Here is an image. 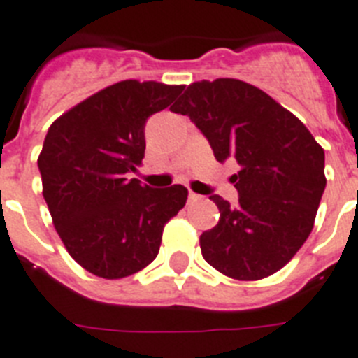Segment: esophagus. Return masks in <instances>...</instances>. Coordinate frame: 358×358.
<instances>
[{
	"label": "esophagus",
	"mask_w": 358,
	"mask_h": 358,
	"mask_svg": "<svg viewBox=\"0 0 358 358\" xmlns=\"http://www.w3.org/2000/svg\"><path fill=\"white\" fill-rule=\"evenodd\" d=\"M199 199H201V195H197L195 192H190V194H188V201H190V203H195V201H199Z\"/></svg>",
	"instance_id": "obj_1"
}]
</instances>
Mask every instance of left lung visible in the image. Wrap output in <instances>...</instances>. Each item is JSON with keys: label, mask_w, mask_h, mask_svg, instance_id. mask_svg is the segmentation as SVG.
Masks as SVG:
<instances>
[{"label": "left lung", "mask_w": 358, "mask_h": 358, "mask_svg": "<svg viewBox=\"0 0 358 358\" xmlns=\"http://www.w3.org/2000/svg\"><path fill=\"white\" fill-rule=\"evenodd\" d=\"M206 136L217 161L234 157L237 206L210 199L219 222L201 235L210 266L237 280L279 271L313 230L324 194V150L299 117L261 88L241 79L197 81L170 106Z\"/></svg>", "instance_id": "obj_1"}]
</instances>
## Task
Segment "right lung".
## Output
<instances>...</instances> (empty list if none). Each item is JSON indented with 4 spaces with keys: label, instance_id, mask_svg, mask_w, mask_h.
Instances as JSON below:
<instances>
[{
    "label": "right lung",
    "instance_id": "right-lung-1",
    "mask_svg": "<svg viewBox=\"0 0 358 358\" xmlns=\"http://www.w3.org/2000/svg\"><path fill=\"white\" fill-rule=\"evenodd\" d=\"M182 85L127 79L92 94L50 124L38 166L43 197L70 257L123 279L157 257L163 230L188 199L181 185L128 179L145 157V123Z\"/></svg>",
    "mask_w": 358,
    "mask_h": 358
}]
</instances>
